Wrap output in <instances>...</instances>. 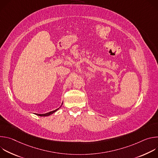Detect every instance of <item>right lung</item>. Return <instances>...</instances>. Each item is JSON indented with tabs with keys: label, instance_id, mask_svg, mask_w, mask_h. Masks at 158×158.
Here are the masks:
<instances>
[{
	"label": "right lung",
	"instance_id": "1",
	"mask_svg": "<svg viewBox=\"0 0 158 158\" xmlns=\"http://www.w3.org/2000/svg\"><path fill=\"white\" fill-rule=\"evenodd\" d=\"M62 106V105H61ZM61 106H60V107H61ZM60 107H59L58 109H56V110H52V111H51V112H48V113H45V114H36V115H37V116H50V115H51V114H52L53 113H54L55 112H56Z\"/></svg>",
	"mask_w": 158,
	"mask_h": 158
}]
</instances>
